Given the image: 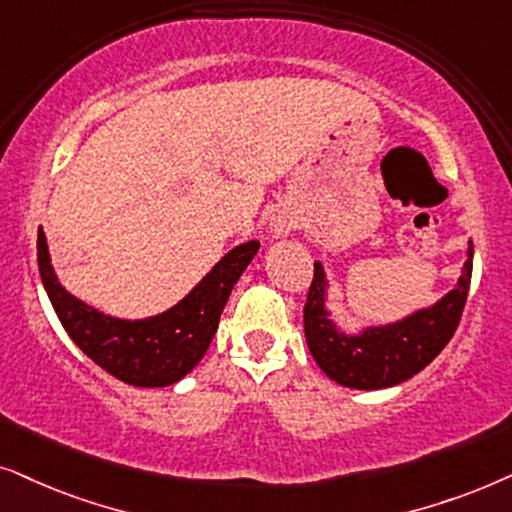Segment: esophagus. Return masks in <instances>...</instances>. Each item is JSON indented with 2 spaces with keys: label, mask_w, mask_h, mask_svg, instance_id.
I'll return each mask as SVG.
<instances>
[{
  "label": "esophagus",
  "mask_w": 512,
  "mask_h": 512,
  "mask_svg": "<svg viewBox=\"0 0 512 512\" xmlns=\"http://www.w3.org/2000/svg\"><path fill=\"white\" fill-rule=\"evenodd\" d=\"M290 231H292V220H288V217H274V222H271V234L278 238V236H288Z\"/></svg>",
  "instance_id": "esophagus-1"
}]
</instances>
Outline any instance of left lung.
Returning <instances> with one entry per match:
<instances>
[{"instance_id": "8db88e82", "label": "left lung", "mask_w": 512, "mask_h": 512, "mask_svg": "<svg viewBox=\"0 0 512 512\" xmlns=\"http://www.w3.org/2000/svg\"><path fill=\"white\" fill-rule=\"evenodd\" d=\"M473 243L454 290L428 309H419L388 325L363 327L358 335H346L332 323L327 311V276L323 264H313V281L304 306V335L313 360L337 384L377 391L419 374L449 344L466 306Z\"/></svg>"}]
</instances>
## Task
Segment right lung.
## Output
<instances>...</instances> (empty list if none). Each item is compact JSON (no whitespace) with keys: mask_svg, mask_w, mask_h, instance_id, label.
I'll return each mask as SVG.
<instances>
[{"mask_svg":"<svg viewBox=\"0 0 512 512\" xmlns=\"http://www.w3.org/2000/svg\"><path fill=\"white\" fill-rule=\"evenodd\" d=\"M260 241L229 250L201 283L168 311L142 320L107 316L81 302L60 285L51 267L44 231L37 234V262L44 290L72 342L102 370L140 388H161L180 381L199 365L220 323V313Z\"/></svg>","mask_w":512,"mask_h":512,"instance_id":"add662e5","label":"right lung"}]
</instances>
